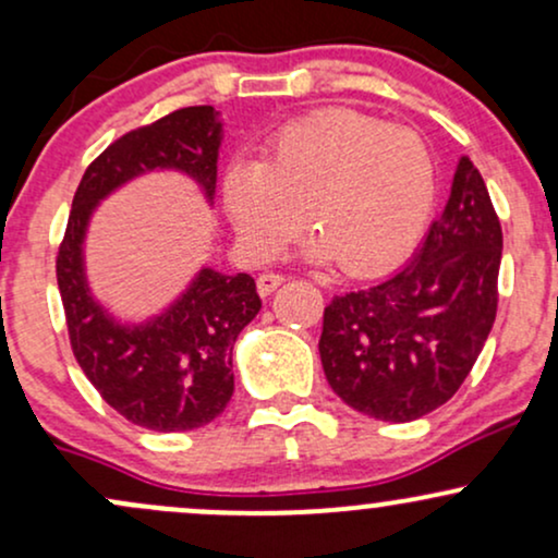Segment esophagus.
Segmentation results:
<instances>
[{
  "mask_svg": "<svg viewBox=\"0 0 558 558\" xmlns=\"http://www.w3.org/2000/svg\"><path fill=\"white\" fill-rule=\"evenodd\" d=\"M283 283H286V275H280V272H262L259 278H257L259 296H270L275 288L283 286Z\"/></svg>",
  "mask_w": 558,
  "mask_h": 558,
  "instance_id": "1",
  "label": "esophagus"
}]
</instances>
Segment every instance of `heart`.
Here are the masks:
<instances>
[{"label": "heart", "instance_id": "b5f03b06", "mask_svg": "<svg viewBox=\"0 0 558 558\" xmlns=\"http://www.w3.org/2000/svg\"><path fill=\"white\" fill-rule=\"evenodd\" d=\"M435 168L407 128L351 110L312 114L270 141L262 162L230 165L222 198L254 257H272L301 226L306 254L369 278L401 262L433 209Z\"/></svg>", "mask_w": 558, "mask_h": 558}]
</instances>
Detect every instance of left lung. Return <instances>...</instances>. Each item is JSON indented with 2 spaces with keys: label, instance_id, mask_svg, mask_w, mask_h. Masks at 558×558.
Segmentation results:
<instances>
[{
  "label": "left lung",
  "instance_id": "obj_1",
  "mask_svg": "<svg viewBox=\"0 0 558 558\" xmlns=\"http://www.w3.org/2000/svg\"><path fill=\"white\" fill-rule=\"evenodd\" d=\"M501 222L470 157L407 267L325 306L319 360L356 412L412 422L457 393L477 362L498 306Z\"/></svg>",
  "mask_w": 558,
  "mask_h": 558
}]
</instances>
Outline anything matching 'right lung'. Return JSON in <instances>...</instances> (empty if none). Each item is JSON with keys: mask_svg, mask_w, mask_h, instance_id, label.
Segmentation results:
<instances>
[{"mask_svg": "<svg viewBox=\"0 0 558 558\" xmlns=\"http://www.w3.org/2000/svg\"><path fill=\"white\" fill-rule=\"evenodd\" d=\"M220 144L215 107H185L125 133L83 172L57 254L75 360L101 399L146 430H196L222 414L233 396V343L262 310L257 286L246 272L202 267L162 312L125 323L88 286L86 233L96 207L146 172H181L213 207Z\"/></svg>", "mask_w": 558, "mask_h": 558, "instance_id": "right-lung-1", "label": "right lung"}]
</instances>
